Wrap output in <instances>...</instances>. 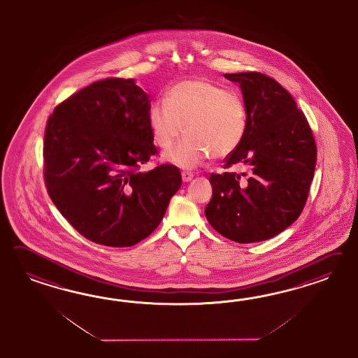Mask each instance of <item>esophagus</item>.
<instances>
[{"label":"esophagus","mask_w":358,"mask_h":358,"mask_svg":"<svg viewBox=\"0 0 358 358\" xmlns=\"http://www.w3.org/2000/svg\"><path fill=\"white\" fill-rule=\"evenodd\" d=\"M181 176H182L184 182H189V181H192V180H193V177H194V174L192 173V172H182Z\"/></svg>","instance_id":"1"}]
</instances>
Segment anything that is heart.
<instances>
[{"label": "heart", "mask_w": 358, "mask_h": 358, "mask_svg": "<svg viewBox=\"0 0 358 358\" xmlns=\"http://www.w3.org/2000/svg\"><path fill=\"white\" fill-rule=\"evenodd\" d=\"M166 102L157 101L148 111L152 136L169 148L184 131V141L166 153L182 168H195L211 155L215 159L238 150L247 132V111L235 93L208 80H187L174 85Z\"/></svg>", "instance_id": "1"}]
</instances>
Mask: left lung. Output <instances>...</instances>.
I'll use <instances>...</instances> for the list:
<instances>
[{
	"label": "left lung",
	"mask_w": 358,
	"mask_h": 358,
	"mask_svg": "<svg viewBox=\"0 0 358 358\" xmlns=\"http://www.w3.org/2000/svg\"><path fill=\"white\" fill-rule=\"evenodd\" d=\"M238 83L247 111V132L224 168L241 164L244 173H211L213 198L205 214L222 236L241 244L273 238L303 211L316 165L313 130L293 96L260 72L226 73Z\"/></svg>",
	"instance_id": "8db88e82"
}]
</instances>
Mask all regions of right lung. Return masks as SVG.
<instances>
[{"mask_svg":"<svg viewBox=\"0 0 358 358\" xmlns=\"http://www.w3.org/2000/svg\"><path fill=\"white\" fill-rule=\"evenodd\" d=\"M150 108V96L134 78L108 77L64 99L47 120V192L72 227L93 243L138 244L160 224L181 187L172 164L141 171L159 153Z\"/></svg>","mask_w":358,"mask_h":358,"instance_id":"obj_1","label":"right lung"}]
</instances>
